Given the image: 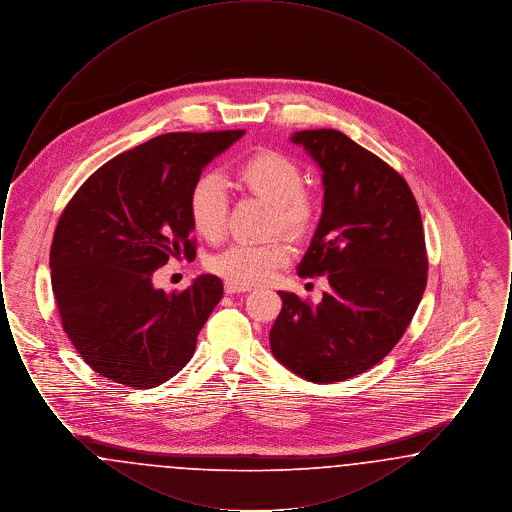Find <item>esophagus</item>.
Here are the masks:
<instances>
[{
	"mask_svg": "<svg viewBox=\"0 0 512 512\" xmlns=\"http://www.w3.org/2000/svg\"><path fill=\"white\" fill-rule=\"evenodd\" d=\"M224 292L228 293V295L249 292V286H238V284H234V282H226V284H224Z\"/></svg>",
	"mask_w": 512,
	"mask_h": 512,
	"instance_id": "obj_1",
	"label": "esophagus"
}]
</instances>
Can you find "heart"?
Returning a JSON list of instances; mask_svg holds the SVG:
<instances>
[{"instance_id": "obj_1", "label": "heart", "mask_w": 512, "mask_h": 512, "mask_svg": "<svg viewBox=\"0 0 512 512\" xmlns=\"http://www.w3.org/2000/svg\"><path fill=\"white\" fill-rule=\"evenodd\" d=\"M238 184L276 205L274 226L292 236L307 234L317 220V203L303 190V172L284 153L263 149L242 161L236 169ZM228 194L215 174L201 176L190 192V219L207 240H219L228 219ZM292 247L284 240L267 244H234L211 259L209 267L228 282L253 286L288 263Z\"/></svg>"}]
</instances>
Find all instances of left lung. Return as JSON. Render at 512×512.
I'll use <instances>...</instances> for the list:
<instances>
[{
    "label": "left lung",
    "mask_w": 512,
    "mask_h": 512,
    "mask_svg": "<svg viewBox=\"0 0 512 512\" xmlns=\"http://www.w3.org/2000/svg\"><path fill=\"white\" fill-rule=\"evenodd\" d=\"M322 171L324 201L299 276L328 274L313 305L278 292L272 355L297 376L334 384L378 365L405 334L426 290L428 257L411 188L365 147L332 128L292 134Z\"/></svg>",
    "instance_id": "left-lung-1"
}]
</instances>
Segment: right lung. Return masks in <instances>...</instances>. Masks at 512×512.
I'll use <instances>...</instances> for the list:
<instances>
[{
	"label": "right lung",
	"mask_w": 512,
	"mask_h": 512,
	"mask_svg": "<svg viewBox=\"0 0 512 512\" xmlns=\"http://www.w3.org/2000/svg\"><path fill=\"white\" fill-rule=\"evenodd\" d=\"M244 134H161L99 167L65 207L49 251L51 288L65 334L101 376L149 390L194 357L222 282L201 274L167 293L153 272L169 257H195L190 192Z\"/></svg>",
	"instance_id": "right-lung-1"
}]
</instances>
